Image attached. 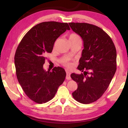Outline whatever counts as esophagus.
Here are the masks:
<instances>
[{
	"mask_svg": "<svg viewBox=\"0 0 128 128\" xmlns=\"http://www.w3.org/2000/svg\"><path fill=\"white\" fill-rule=\"evenodd\" d=\"M66 80H70L71 79V77H70V74H71V72L70 71H68V70H66Z\"/></svg>",
	"mask_w": 128,
	"mask_h": 128,
	"instance_id": "34e87169",
	"label": "esophagus"
}]
</instances>
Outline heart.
Listing matches in <instances>:
<instances>
[{
  "label": "heart",
  "mask_w": 128,
  "mask_h": 128,
  "mask_svg": "<svg viewBox=\"0 0 128 128\" xmlns=\"http://www.w3.org/2000/svg\"><path fill=\"white\" fill-rule=\"evenodd\" d=\"M69 40L70 41H77V40H81V38L79 35L76 33H71L70 35L69 36ZM61 63L63 65V66L70 67L71 66V63L69 62V60L67 59H64L62 60Z\"/></svg>",
  "instance_id": "b5f03b06"
}]
</instances>
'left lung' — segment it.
Returning <instances> with one entry per match:
<instances>
[{
	"instance_id": "1",
	"label": "left lung",
	"mask_w": 128,
	"mask_h": 128,
	"mask_svg": "<svg viewBox=\"0 0 128 128\" xmlns=\"http://www.w3.org/2000/svg\"><path fill=\"white\" fill-rule=\"evenodd\" d=\"M69 25L81 36L84 47L77 67L84 74L70 75L78 85L72 96L80 103L89 104L100 98L111 83L116 70V50L111 37L97 26L79 22Z\"/></svg>"
}]
</instances>
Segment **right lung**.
Returning a JSON list of instances; mask_svg holds the SVG:
<instances>
[{
  "label": "right lung",
  "instance_id": "add662e5",
  "mask_svg": "<svg viewBox=\"0 0 128 128\" xmlns=\"http://www.w3.org/2000/svg\"><path fill=\"white\" fill-rule=\"evenodd\" d=\"M66 30H70L68 23L41 22L25 34L17 47L14 55L17 80L25 94L36 103L51 100L66 78L62 67L46 71L43 64L46 54L51 52L56 39Z\"/></svg>",
  "mask_w": 128,
  "mask_h": 128
}]
</instances>
